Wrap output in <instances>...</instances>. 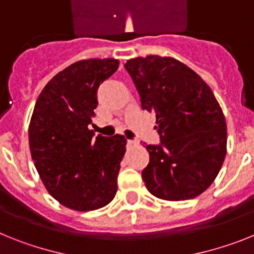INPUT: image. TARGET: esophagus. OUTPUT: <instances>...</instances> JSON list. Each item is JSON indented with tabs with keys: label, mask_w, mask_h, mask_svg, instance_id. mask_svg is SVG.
I'll return each mask as SVG.
<instances>
[{
	"label": "esophagus",
	"mask_w": 254,
	"mask_h": 254,
	"mask_svg": "<svg viewBox=\"0 0 254 254\" xmlns=\"http://www.w3.org/2000/svg\"><path fill=\"white\" fill-rule=\"evenodd\" d=\"M136 143H138V142H136V140H134V139H129V140H127V144H129V145H135Z\"/></svg>",
	"instance_id": "obj_1"
}]
</instances>
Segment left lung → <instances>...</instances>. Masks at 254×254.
<instances>
[{
    "label": "left lung",
    "mask_w": 254,
    "mask_h": 254,
    "mask_svg": "<svg viewBox=\"0 0 254 254\" xmlns=\"http://www.w3.org/2000/svg\"><path fill=\"white\" fill-rule=\"evenodd\" d=\"M142 109L156 114L160 145L145 144V188L164 200L203 193L226 156V121L215 94L195 71L174 57L148 55L127 60Z\"/></svg>",
    "instance_id": "8db88e82"
}]
</instances>
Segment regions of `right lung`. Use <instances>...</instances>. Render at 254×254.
I'll return each instance as SVG.
<instances>
[{
	"mask_svg": "<svg viewBox=\"0 0 254 254\" xmlns=\"http://www.w3.org/2000/svg\"><path fill=\"white\" fill-rule=\"evenodd\" d=\"M119 67L116 59L80 60L57 72L39 94L29 124V147L48 193L75 211L102 208L118 191L124 135L89 130L97 89Z\"/></svg>",
	"mask_w": 254,
	"mask_h": 254,
	"instance_id": "right-lung-1",
	"label": "right lung"
}]
</instances>
